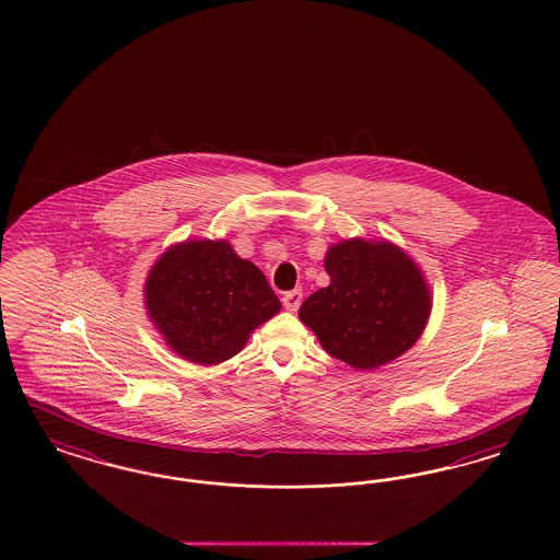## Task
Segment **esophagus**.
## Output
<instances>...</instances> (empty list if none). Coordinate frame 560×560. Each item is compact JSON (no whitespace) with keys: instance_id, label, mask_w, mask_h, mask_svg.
Returning a JSON list of instances; mask_svg holds the SVG:
<instances>
[{"instance_id":"1","label":"esophagus","mask_w":560,"mask_h":560,"mask_svg":"<svg viewBox=\"0 0 560 560\" xmlns=\"http://www.w3.org/2000/svg\"><path fill=\"white\" fill-rule=\"evenodd\" d=\"M301 301H303V290L301 289L289 290L282 296V303H284V307L289 308V311H296V308L301 307Z\"/></svg>"}]
</instances>
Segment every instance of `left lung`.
I'll use <instances>...</instances> for the list:
<instances>
[{
	"label": "left lung",
	"mask_w": 560,
	"mask_h": 560,
	"mask_svg": "<svg viewBox=\"0 0 560 560\" xmlns=\"http://www.w3.org/2000/svg\"><path fill=\"white\" fill-rule=\"evenodd\" d=\"M329 287L301 305L299 317L325 350L354 369H375L420 338L431 296L415 261L392 243L343 241L325 255Z\"/></svg>",
	"instance_id": "8db88e82"
}]
</instances>
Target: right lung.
Instances as JSON below:
<instances>
[{
  "instance_id": "add662e5",
  "label": "right lung",
  "mask_w": 560,
  "mask_h": 560,
  "mask_svg": "<svg viewBox=\"0 0 560 560\" xmlns=\"http://www.w3.org/2000/svg\"><path fill=\"white\" fill-rule=\"evenodd\" d=\"M145 307L187 361L218 364L241 352L253 329L280 311L266 276L226 241H187L154 264Z\"/></svg>"
}]
</instances>
